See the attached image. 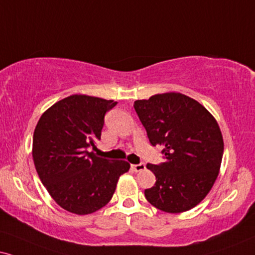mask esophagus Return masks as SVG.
<instances>
[{"label":"esophagus","instance_id":"esophagus-1","mask_svg":"<svg viewBox=\"0 0 255 255\" xmlns=\"http://www.w3.org/2000/svg\"><path fill=\"white\" fill-rule=\"evenodd\" d=\"M131 169H133L134 172H141V170L146 169V165H144L143 162L137 163V165H131Z\"/></svg>","mask_w":255,"mask_h":255}]
</instances>
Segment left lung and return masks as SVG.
<instances>
[{
    "label": "left lung",
    "instance_id": "8db88e82",
    "mask_svg": "<svg viewBox=\"0 0 255 255\" xmlns=\"http://www.w3.org/2000/svg\"><path fill=\"white\" fill-rule=\"evenodd\" d=\"M151 146L162 144L165 162L147 163L156 182L144 189L148 202L167 213L195 207L220 169L224 140L218 122L194 99L166 93L134 102Z\"/></svg>",
    "mask_w": 255,
    "mask_h": 255
}]
</instances>
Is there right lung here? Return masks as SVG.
<instances>
[{
  "mask_svg": "<svg viewBox=\"0 0 255 255\" xmlns=\"http://www.w3.org/2000/svg\"><path fill=\"white\" fill-rule=\"evenodd\" d=\"M115 105L94 96H68L44 112L35 128V168L51 198L70 213L90 214L107 205L120 175L129 170L127 161L88 151L101 138L106 113Z\"/></svg>",
  "mask_w": 255,
  "mask_h": 255,
  "instance_id": "right-lung-1",
  "label": "right lung"
}]
</instances>
